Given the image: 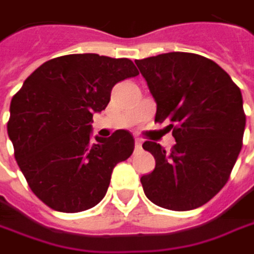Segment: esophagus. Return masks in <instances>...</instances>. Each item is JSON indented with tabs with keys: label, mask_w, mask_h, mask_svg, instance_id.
I'll return each instance as SVG.
<instances>
[{
	"label": "esophagus",
	"mask_w": 254,
	"mask_h": 254,
	"mask_svg": "<svg viewBox=\"0 0 254 254\" xmlns=\"http://www.w3.org/2000/svg\"><path fill=\"white\" fill-rule=\"evenodd\" d=\"M135 148H136V150L141 148V138H135Z\"/></svg>",
	"instance_id": "34e87169"
}]
</instances>
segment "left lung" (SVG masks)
<instances>
[{
    "label": "left lung",
    "instance_id": "8db88e82",
    "mask_svg": "<svg viewBox=\"0 0 254 254\" xmlns=\"http://www.w3.org/2000/svg\"><path fill=\"white\" fill-rule=\"evenodd\" d=\"M157 104L156 122H169L177 144L166 151L145 141L156 168L141 177L144 192L169 210L206 204L227 184L243 147L246 115L240 88L215 62L191 53L135 60Z\"/></svg>",
    "mask_w": 254,
    "mask_h": 254
}]
</instances>
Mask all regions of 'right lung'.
<instances>
[{
    "label": "right lung",
    "instance_id": "right-lung-1",
    "mask_svg": "<svg viewBox=\"0 0 254 254\" xmlns=\"http://www.w3.org/2000/svg\"><path fill=\"white\" fill-rule=\"evenodd\" d=\"M138 75L129 59L69 54L45 62L10 104L8 136L33 194L57 212L98 204L112 172L133 151L125 129L91 142L92 116L104 110L113 86Z\"/></svg>",
    "mask_w": 254,
    "mask_h": 254
}]
</instances>
